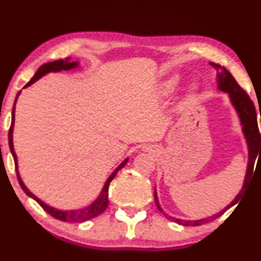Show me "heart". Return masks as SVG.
Segmentation results:
<instances>
[{"label": "heart", "mask_w": 261, "mask_h": 261, "mask_svg": "<svg viewBox=\"0 0 261 261\" xmlns=\"http://www.w3.org/2000/svg\"><path fill=\"white\" fill-rule=\"evenodd\" d=\"M178 82H179V77L176 76V74H174V76H170L169 79H167L166 81H163V82L161 83L160 93L162 95L169 94V93L175 88L176 85H178ZM195 88L196 86L193 83V85L190 86V91H194Z\"/></svg>", "instance_id": "heart-1"}]
</instances>
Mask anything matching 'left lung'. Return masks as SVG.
I'll return each mask as SVG.
<instances>
[{"instance_id":"8db88e82","label":"left lung","mask_w":261,"mask_h":261,"mask_svg":"<svg viewBox=\"0 0 261 261\" xmlns=\"http://www.w3.org/2000/svg\"><path fill=\"white\" fill-rule=\"evenodd\" d=\"M211 65L214 66L217 71V74H216L217 89L218 91L228 94L230 104H232L233 109L236 110L237 115H238L239 122H241L242 133H243L245 143H247V147H248L247 172H245L242 189L239 190V193L237 194L234 199H233L223 210H221L220 212H217V214L212 215V216H208V217L199 218V220H182V218L173 217L170 216V215H167L166 212H163V210H162L160 205V200H158L157 191H155V188H154V201L158 210H160L162 214H163L167 218H169L170 221H173V222L178 224H181V226H199V224L211 222V221L216 220L217 217H220L221 215H223L224 212H226L228 208L232 207V206H234L236 203L241 200V197L244 194V191L247 190L251 175H253L254 163H255L257 155L260 157L261 154V137H260L259 128H257V119H256V112H255V107H254V103L250 100V98L248 97L247 93L239 87L238 83H237V81L234 80V77L232 76V73H230L226 67H223V66L217 65V64H211ZM260 119H261V113H260Z\"/></svg>"}]
</instances>
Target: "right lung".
<instances>
[{"instance_id": "obj_1", "label": "right lung", "mask_w": 261, "mask_h": 261, "mask_svg": "<svg viewBox=\"0 0 261 261\" xmlns=\"http://www.w3.org/2000/svg\"><path fill=\"white\" fill-rule=\"evenodd\" d=\"M70 60H71V58H66L65 60H56V61L47 62V64L41 65L40 67L38 68V71H37V72H35L34 76H33V79L29 81V82L24 86V88H27V87H29V86H32L33 83L37 82L39 79H41V77L45 76V74H47V73H50V72H60V71H70V70H73V68L80 67V62L79 61H70ZM20 92H22V91L18 92V94H17V97H16V100H14L13 109H12V122H11L10 133H8V141H10L11 153H12V155H13L14 164H16V172H17V176H18V181H19V185H20V187H22L23 191H24V193L29 197H32L33 200H35V201H37L39 205H40L41 207H43L45 211L47 212V214L51 215V216L54 218H56V220L64 221V222H85V221L92 220V218L99 216L100 214H103V212L106 211L107 207H108V203H109V200H108V191H109L110 181H112L113 179L115 178V175L118 174L119 170H120L122 167H124L125 164L127 163L128 157L125 158V160L122 161L121 163L119 164V166L113 170L112 174L108 176L106 184H104V187L101 188L99 195L97 196V199L93 200V201L89 203L88 206H85V207L76 208V210H70V211H64V210H58V208L53 207V206L47 205L46 202L41 201V200L39 199L38 196H35L34 194H33L32 191L25 187V184H24V182H23L22 178H20L19 170H18V158H17V154H16V152H14V147H13L14 112H16V103H17L18 97H19Z\"/></svg>"}]
</instances>
